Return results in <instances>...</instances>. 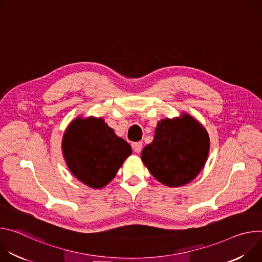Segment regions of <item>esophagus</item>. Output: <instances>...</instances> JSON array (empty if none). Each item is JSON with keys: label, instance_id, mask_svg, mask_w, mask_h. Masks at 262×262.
<instances>
[{"label": "esophagus", "instance_id": "34e87169", "mask_svg": "<svg viewBox=\"0 0 262 262\" xmlns=\"http://www.w3.org/2000/svg\"><path fill=\"white\" fill-rule=\"evenodd\" d=\"M132 149L135 153H140L142 149V143L141 142H133L132 143Z\"/></svg>", "mask_w": 262, "mask_h": 262}]
</instances>
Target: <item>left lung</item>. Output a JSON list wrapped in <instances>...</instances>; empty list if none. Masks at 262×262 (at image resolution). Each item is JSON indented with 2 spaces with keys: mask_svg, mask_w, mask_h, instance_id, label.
Returning a JSON list of instances; mask_svg holds the SVG:
<instances>
[{
  "mask_svg": "<svg viewBox=\"0 0 262 262\" xmlns=\"http://www.w3.org/2000/svg\"><path fill=\"white\" fill-rule=\"evenodd\" d=\"M210 149L207 130L187 112L157 123L153 141L143 148L141 161L153 177L168 187L191 182L204 167Z\"/></svg>",
  "mask_w": 262,
  "mask_h": 262,
  "instance_id": "left-lung-1",
  "label": "left lung"
}]
</instances>
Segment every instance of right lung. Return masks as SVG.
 I'll return each instance as SVG.
<instances>
[{
    "instance_id": "obj_1",
    "label": "right lung",
    "mask_w": 262,
    "mask_h": 262,
    "mask_svg": "<svg viewBox=\"0 0 262 262\" xmlns=\"http://www.w3.org/2000/svg\"><path fill=\"white\" fill-rule=\"evenodd\" d=\"M62 154L74 177L94 189L105 187L131 155L130 144L103 118L73 120L62 137Z\"/></svg>"
}]
</instances>
